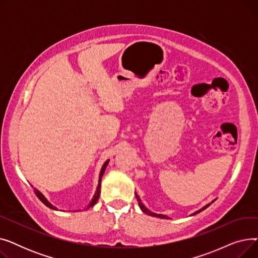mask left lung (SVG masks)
<instances>
[{"instance_id":"obj_1","label":"left lung","mask_w":258,"mask_h":258,"mask_svg":"<svg viewBox=\"0 0 258 258\" xmlns=\"http://www.w3.org/2000/svg\"><path fill=\"white\" fill-rule=\"evenodd\" d=\"M136 198H137V201H138V204H139V207L141 208V210L144 212V213H147L148 215H152V216H156V218H160V219H168L167 218V216L166 215H163V214H158V213H154V212H152V211H150V210H148L143 204H142V202H141V200L139 199V197L136 195ZM214 201H212V203H213ZM211 205V203H210V204H207L206 206H204V207H203L202 209H200V210H198V211H196L192 215H195V214H198L199 212H201V211H203V210H204V209H206L207 207H209Z\"/></svg>"}]
</instances>
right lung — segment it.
<instances>
[{"mask_svg":"<svg viewBox=\"0 0 258 258\" xmlns=\"http://www.w3.org/2000/svg\"><path fill=\"white\" fill-rule=\"evenodd\" d=\"M107 164H108V160L105 162V163L103 164V166H102V168H101V170H100V174H99V182H98V186H97V189H96V192H95V195H94V197H93V199H92V201H91V203L90 204L88 205V207H87V209H89V208H91V207H93L95 204H96V202L98 201V199H99V196H100V185H101V178H102V175H103V173H104V170H105V168H106V166H107ZM34 194L36 195V197L42 201L44 204L47 206V207H49V208H51V209H54V210H56V207H54V206H52L50 203L47 201V199L40 194L37 189H35L34 188Z\"/></svg>","mask_w":258,"mask_h":258,"instance_id":"obj_1","label":"right lung"}]
</instances>
